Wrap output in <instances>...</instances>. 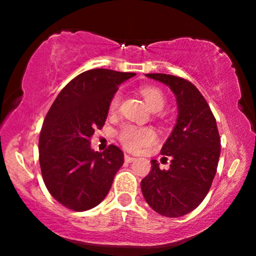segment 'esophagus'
Returning <instances> with one entry per match:
<instances>
[{"mask_svg": "<svg viewBox=\"0 0 256 256\" xmlns=\"http://www.w3.org/2000/svg\"><path fill=\"white\" fill-rule=\"evenodd\" d=\"M134 160H136V158L130 156V155H128V154L125 155V162H132V161H134Z\"/></svg>", "mask_w": 256, "mask_h": 256, "instance_id": "obj_1", "label": "esophagus"}]
</instances>
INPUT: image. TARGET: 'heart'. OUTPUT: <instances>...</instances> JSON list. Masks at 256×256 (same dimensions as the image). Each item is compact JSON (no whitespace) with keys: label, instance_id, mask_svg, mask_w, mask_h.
Returning a JSON list of instances; mask_svg holds the SVG:
<instances>
[{"label":"heart","instance_id":"obj_1","mask_svg":"<svg viewBox=\"0 0 256 256\" xmlns=\"http://www.w3.org/2000/svg\"><path fill=\"white\" fill-rule=\"evenodd\" d=\"M140 94H142L143 98L148 104L152 112H158L165 107L166 98L164 92L158 88L152 86H144L140 89ZM120 95L116 94L113 98L110 100V110L113 112L116 110L119 106ZM119 140L125 148L130 149V150H137L140 149L142 146H146L148 144H152L155 140H156V134L155 132L149 128H140V126L134 125H124L120 128L118 134Z\"/></svg>","mask_w":256,"mask_h":256}]
</instances>
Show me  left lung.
Returning <instances> with one entry per match:
<instances>
[{"label":"left lung","instance_id":"left-lung-1","mask_svg":"<svg viewBox=\"0 0 256 256\" xmlns=\"http://www.w3.org/2000/svg\"><path fill=\"white\" fill-rule=\"evenodd\" d=\"M146 76L172 90L178 116L161 149V154L171 156L170 168L160 170L152 160L140 189L155 212L178 218L198 207L210 192L220 156L218 128L207 101L189 80L164 73Z\"/></svg>","mask_w":256,"mask_h":256}]
</instances>
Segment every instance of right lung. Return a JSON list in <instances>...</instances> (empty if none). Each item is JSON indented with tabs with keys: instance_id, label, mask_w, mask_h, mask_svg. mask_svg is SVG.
Listing matches in <instances>:
<instances>
[{
	"instance_id": "add662e5",
	"label": "right lung",
	"mask_w": 256,
	"mask_h": 256,
	"mask_svg": "<svg viewBox=\"0 0 256 256\" xmlns=\"http://www.w3.org/2000/svg\"><path fill=\"white\" fill-rule=\"evenodd\" d=\"M134 73L95 68L72 79L58 95L40 130V165L50 195L68 210H91L104 201L124 152L110 146L91 149L90 140L107 119L119 85Z\"/></svg>"
}]
</instances>
